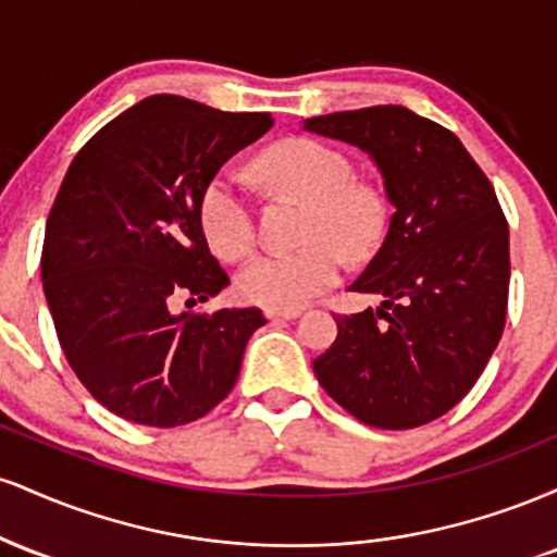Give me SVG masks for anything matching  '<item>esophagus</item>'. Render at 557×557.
Segmentation results:
<instances>
[{
  "label": "esophagus",
  "mask_w": 557,
  "mask_h": 557,
  "mask_svg": "<svg viewBox=\"0 0 557 557\" xmlns=\"http://www.w3.org/2000/svg\"><path fill=\"white\" fill-rule=\"evenodd\" d=\"M267 319H298L300 309H264Z\"/></svg>",
  "instance_id": "esophagus-1"
}]
</instances>
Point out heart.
I'll return each instance as SVG.
<instances>
[{
	"mask_svg": "<svg viewBox=\"0 0 557 557\" xmlns=\"http://www.w3.org/2000/svg\"><path fill=\"white\" fill-rule=\"evenodd\" d=\"M274 188L309 201L300 251H267L238 274L240 296L267 309H300L341 277V253L363 259L385 233L387 207L374 185L354 177L350 159L317 138H285L257 159ZM198 225L212 251L240 259L257 240L253 212L240 181L216 172L198 196Z\"/></svg>",
	"mask_w": 557,
	"mask_h": 557,
	"instance_id": "heart-1",
	"label": "heart"
}]
</instances>
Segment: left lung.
Listing matches in <instances>:
<instances>
[{"instance_id":"obj_1","label":"left lung","mask_w":557,"mask_h":557,"mask_svg":"<svg viewBox=\"0 0 557 557\" xmlns=\"http://www.w3.org/2000/svg\"><path fill=\"white\" fill-rule=\"evenodd\" d=\"M304 131L369 154L395 209L380 251L350 285L382 304L335 317L337 337L314 374L363 424L413 430L450 411L500 343L508 222L461 140L406 107L322 114Z\"/></svg>"}]
</instances>
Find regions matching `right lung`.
<instances>
[{
	"label": "right lung",
	"mask_w": 557,
	"mask_h": 557,
	"mask_svg": "<svg viewBox=\"0 0 557 557\" xmlns=\"http://www.w3.org/2000/svg\"><path fill=\"white\" fill-rule=\"evenodd\" d=\"M272 127L157 94L101 127L70 164L47 220L41 280L57 337L88 393L133 424L207 417L240 374L259 309L177 314L230 277L209 253L198 196Z\"/></svg>",
	"instance_id": "obj_1"
}]
</instances>
